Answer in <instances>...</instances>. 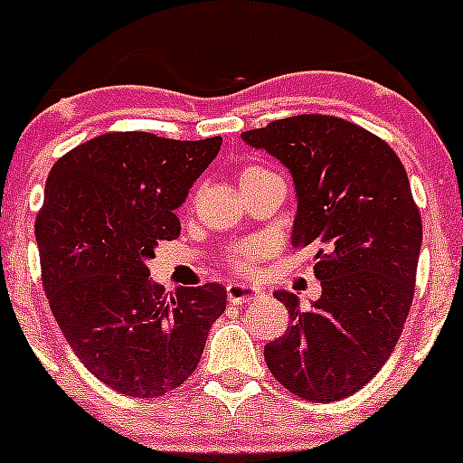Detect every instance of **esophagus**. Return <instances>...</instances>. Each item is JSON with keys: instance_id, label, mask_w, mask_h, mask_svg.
<instances>
[{"instance_id": "esophagus-1", "label": "esophagus", "mask_w": 463, "mask_h": 463, "mask_svg": "<svg viewBox=\"0 0 463 463\" xmlns=\"http://www.w3.org/2000/svg\"><path fill=\"white\" fill-rule=\"evenodd\" d=\"M226 296L232 305H246V302H253L260 298L258 288L249 287V284H241V282H231L226 287Z\"/></svg>"}]
</instances>
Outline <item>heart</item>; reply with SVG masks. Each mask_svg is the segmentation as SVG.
<instances>
[{"label": "heart", "mask_w": 463, "mask_h": 463, "mask_svg": "<svg viewBox=\"0 0 463 463\" xmlns=\"http://www.w3.org/2000/svg\"><path fill=\"white\" fill-rule=\"evenodd\" d=\"M258 172H264V170H261V167H246V170L241 172L240 181L246 179V176H250V175H258ZM266 250H269V246H266L264 241H250V244L237 249L235 253L231 255V261H232V266H235V269L246 270V269H250V266H253L255 261H258L261 255L266 253Z\"/></svg>", "instance_id": "heart-1"}]
</instances>
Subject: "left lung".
Wrapping results in <instances>:
<instances>
[{
    "mask_svg": "<svg viewBox=\"0 0 463 463\" xmlns=\"http://www.w3.org/2000/svg\"><path fill=\"white\" fill-rule=\"evenodd\" d=\"M241 138L291 172V244L314 246L322 284L307 311L293 293H275L291 325L264 347L266 365L300 399H347L385 365L412 307L423 226L403 163L338 116H288Z\"/></svg>",
    "mask_w": 463,
    "mask_h": 463,
    "instance_id": "1",
    "label": "left lung"
}]
</instances>
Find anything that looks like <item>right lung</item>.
Segmentation results:
<instances>
[{
    "instance_id": "right-lung-1",
    "label": "right lung",
    "mask_w": 463,
    "mask_h": 463,
    "mask_svg": "<svg viewBox=\"0 0 463 463\" xmlns=\"http://www.w3.org/2000/svg\"><path fill=\"white\" fill-rule=\"evenodd\" d=\"M219 147L222 137L109 132L49 172L35 219L42 284L82 365L120 394L156 399L184 385L226 309L222 284L165 293L145 264L179 237L175 210Z\"/></svg>"
}]
</instances>
